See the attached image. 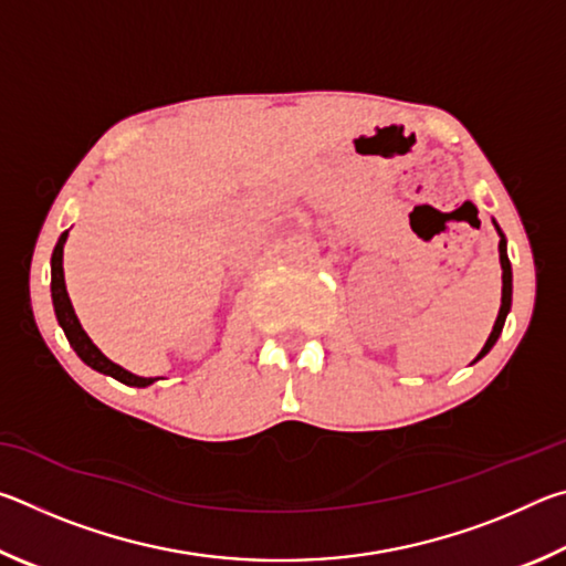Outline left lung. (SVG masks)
I'll list each match as a JSON object with an SVG mask.
<instances>
[{
  "instance_id": "obj_1",
  "label": "left lung",
  "mask_w": 566,
  "mask_h": 566,
  "mask_svg": "<svg viewBox=\"0 0 566 566\" xmlns=\"http://www.w3.org/2000/svg\"><path fill=\"white\" fill-rule=\"evenodd\" d=\"M492 222H494V219H492ZM494 229H496V234H500V262H502V306H500V314H496V322H494V327H492L490 339H486V344H484V347H482V352L476 354V359H474V361L482 359L484 354H490V349L494 347L496 339H500L502 329H504L506 314H510V310H512V264H510V256H506V237H504V232H502L500 224H496V222H494Z\"/></svg>"
}]
</instances>
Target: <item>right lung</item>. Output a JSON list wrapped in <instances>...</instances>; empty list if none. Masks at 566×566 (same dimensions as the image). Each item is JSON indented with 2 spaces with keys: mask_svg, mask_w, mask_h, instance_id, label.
<instances>
[{
  "mask_svg": "<svg viewBox=\"0 0 566 566\" xmlns=\"http://www.w3.org/2000/svg\"><path fill=\"white\" fill-rule=\"evenodd\" d=\"M66 237H70V229H66V232H62L60 242H56L54 252H52V304H54L56 322H60V327L64 329L66 339H70L72 349L76 352V357H80L94 371H102V375L114 377V379L122 381V385H127V387H149V385H155L159 377H137V375H132V371L119 367V364H114L109 357H104L97 344L90 339V334L82 329V324H80V319H76V314H74V306H72L70 294H66V284H64V266H62V262H64V242H66Z\"/></svg>",
  "mask_w": 566,
  "mask_h": 566,
  "instance_id": "obj_1",
  "label": "right lung"
}]
</instances>
